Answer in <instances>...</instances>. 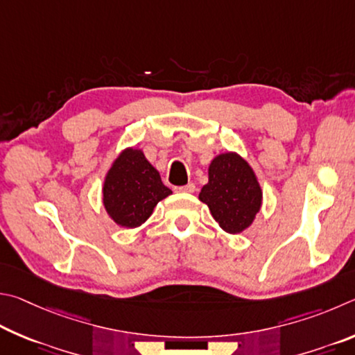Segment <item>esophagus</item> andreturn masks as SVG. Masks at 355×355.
Here are the masks:
<instances>
[{"label": "esophagus", "mask_w": 355, "mask_h": 355, "mask_svg": "<svg viewBox=\"0 0 355 355\" xmlns=\"http://www.w3.org/2000/svg\"><path fill=\"white\" fill-rule=\"evenodd\" d=\"M174 190L179 191V193H193L196 187H195V184H187V185H184V187H176Z\"/></svg>", "instance_id": "obj_1"}]
</instances>
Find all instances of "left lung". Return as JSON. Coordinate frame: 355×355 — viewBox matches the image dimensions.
Masks as SVG:
<instances>
[{
	"instance_id": "8db88e82",
	"label": "left lung",
	"mask_w": 355,
	"mask_h": 355,
	"mask_svg": "<svg viewBox=\"0 0 355 355\" xmlns=\"http://www.w3.org/2000/svg\"><path fill=\"white\" fill-rule=\"evenodd\" d=\"M200 200L223 231L240 234L252 225L262 206V189L250 164L237 153L216 155L209 165V182Z\"/></svg>"
}]
</instances>
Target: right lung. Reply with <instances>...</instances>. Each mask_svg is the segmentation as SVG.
I'll list each match as a JSON object with an SVG mask.
<instances>
[{
  "label": "right lung",
  "mask_w": 355,
  "mask_h": 355,
  "mask_svg": "<svg viewBox=\"0 0 355 355\" xmlns=\"http://www.w3.org/2000/svg\"><path fill=\"white\" fill-rule=\"evenodd\" d=\"M171 195L160 174L141 149L126 148L105 174L103 204L118 226L139 227L151 216L157 202Z\"/></svg>",
  "instance_id": "add662e5"
}]
</instances>
